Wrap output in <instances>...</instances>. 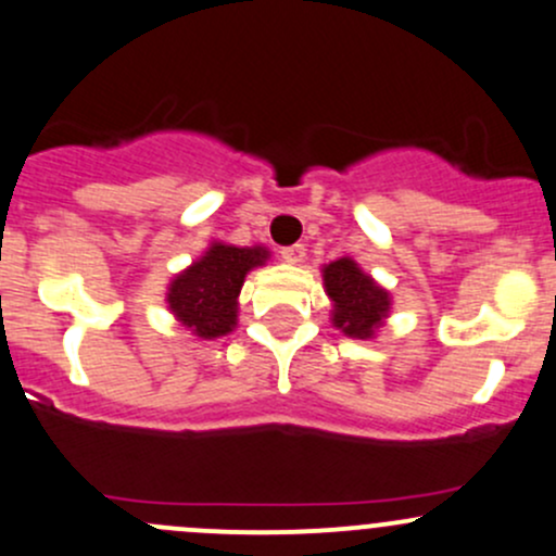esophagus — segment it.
<instances>
[{"label":"esophagus","instance_id":"34e87169","mask_svg":"<svg viewBox=\"0 0 556 556\" xmlns=\"http://www.w3.org/2000/svg\"><path fill=\"white\" fill-rule=\"evenodd\" d=\"M282 258L288 263H303V258H306V248H303V244H290V248H282Z\"/></svg>","mask_w":556,"mask_h":556}]
</instances>
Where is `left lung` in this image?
I'll use <instances>...</instances> for the list:
<instances>
[{"mask_svg": "<svg viewBox=\"0 0 556 556\" xmlns=\"http://www.w3.org/2000/svg\"><path fill=\"white\" fill-rule=\"evenodd\" d=\"M325 293L330 298V323L349 338L370 341L391 314V293L354 258L330 261L323 266Z\"/></svg>", "mask_w": 556, "mask_h": 556, "instance_id": "1", "label": "left lung"}]
</instances>
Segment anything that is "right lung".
Masks as SVG:
<instances>
[{
    "mask_svg": "<svg viewBox=\"0 0 556 556\" xmlns=\"http://www.w3.org/2000/svg\"><path fill=\"white\" fill-rule=\"evenodd\" d=\"M271 258L263 244L237 248L229 242H210L197 261L178 271L167 285L165 303L175 323L202 341L224 338L237 327L239 293L244 277Z\"/></svg>",
    "mask_w": 556,
    "mask_h": 556,
    "instance_id": "obj_1",
    "label": "right lung"
}]
</instances>
